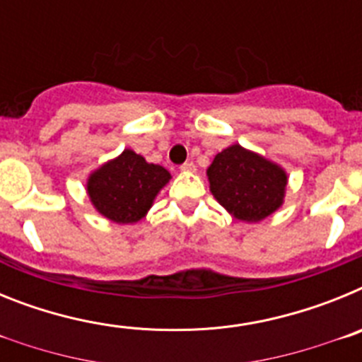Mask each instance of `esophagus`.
Returning <instances> with one entry per match:
<instances>
[{
    "label": "esophagus",
    "mask_w": 362,
    "mask_h": 362,
    "mask_svg": "<svg viewBox=\"0 0 362 362\" xmlns=\"http://www.w3.org/2000/svg\"><path fill=\"white\" fill-rule=\"evenodd\" d=\"M181 170L183 172H196V165H194V161H187L181 165Z\"/></svg>",
    "instance_id": "esophagus-1"
}]
</instances>
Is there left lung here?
Here are the masks:
<instances>
[{
	"label": "left lung",
	"instance_id": "1",
	"mask_svg": "<svg viewBox=\"0 0 362 362\" xmlns=\"http://www.w3.org/2000/svg\"><path fill=\"white\" fill-rule=\"evenodd\" d=\"M206 174L214 197L239 221L257 223L283 204V168L241 145L217 153Z\"/></svg>",
	"mask_w": 362,
	"mask_h": 362
}]
</instances>
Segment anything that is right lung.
Here are the masks:
<instances>
[{
	"label": "right lung",
	"instance_id": "right-lung-1",
	"mask_svg": "<svg viewBox=\"0 0 362 362\" xmlns=\"http://www.w3.org/2000/svg\"><path fill=\"white\" fill-rule=\"evenodd\" d=\"M168 179L166 168L146 163L134 150H124L88 177L86 190L101 216L124 225L145 217Z\"/></svg>",
	"mask_w": 362,
	"mask_h": 362
}]
</instances>
